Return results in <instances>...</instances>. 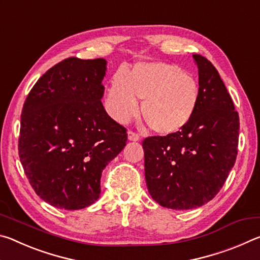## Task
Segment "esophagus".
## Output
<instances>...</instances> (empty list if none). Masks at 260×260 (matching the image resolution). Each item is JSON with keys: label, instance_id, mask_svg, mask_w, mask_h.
<instances>
[{"label": "esophagus", "instance_id": "1", "mask_svg": "<svg viewBox=\"0 0 260 260\" xmlns=\"http://www.w3.org/2000/svg\"><path fill=\"white\" fill-rule=\"evenodd\" d=\"M127 135H128V140L129 141H134V142H136V141L140 140L139 134H136V133H134V132H132V131H129L128 133H127Z\"/></svg>", "mask_w": 260, "mask_h": 260}]
</instances>
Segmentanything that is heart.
Listing matches in <instances>:
<instances>
[{"label":"heart","mask_w":260,"mask_h":260,"mask_svg":"<svg viewBox=\"0 0 260 260\" xmlns=\"http://www.w3.org/2000/svg\"><path fill=\"white\" fill-rule=\"evenodd\" d=\"M199 83L182 68L151 61L139 63L129 77L119 71L110 83L105 105L118 122L138 113L142 100V117L152 132L172 135L186 128L200 103Z\"/></svg>","instance_id":"heart-1"}]
</instances>
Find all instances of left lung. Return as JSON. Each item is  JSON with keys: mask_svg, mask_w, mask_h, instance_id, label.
Masks as SVG:
<instances>
[{"mask_svg": "<svg viewBox=\"0 0 260 260\" xmlns=\"http://www.w3.org/2000/svg\"><path fill=\"white\" fill-rule=\"evenodd\" d=\"M199 69L200 103L186 128L143 141L148 191L158 204L191 210L220 191L235 164L240 120L212 63L192 55Z\"/></svg>", "mask_w": 260, "mask_h": 260, "instance_id": "obj_1", "label": "left lung"}]
</instances>
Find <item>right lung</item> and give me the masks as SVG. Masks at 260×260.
I'll list each match as a JSON object with an SVG mask.
<instances>
[{
    "mask_svg": "<svg viewBox=\"0 0 260 260\" xmlns=\"http://www.w3.org/2000/svg\"><path fill=\"white\" fill-rule=\"evenodd\" d=\"M104 58L64 59L26 99L19 158L30 186L57 209L87 208L101 195V175L126 146V128L102 104Z\"/></svg>",
    "mask_w": 260,
    "mask_h": 260,
    "instance_id": "1",
    "label": "right lung"
}]
</instances>
